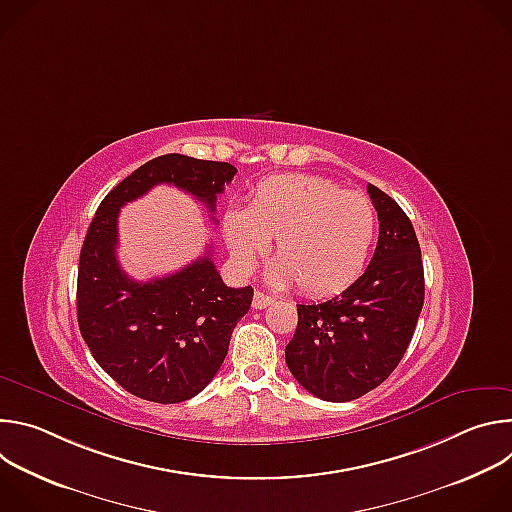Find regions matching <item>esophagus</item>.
Masks as SVG:
<instances>
[{
	"instance_id": "obj_1",
	"label": "esophagus",
	"mask_w": 512,
	"mask_h": 512,
	"mask_svg": "<svg viewBox=\"0 0 512 512\" xmlns=\"http://www.w3.org/2000/svg\"><path fill=\"white\" fill-rule=\"evenodd\" d=\"M275 300L271 298V296H265L263 291H255V296H253V308L255 310H263V308H267V306H271Z\"/></svg>"
}]
</instances>
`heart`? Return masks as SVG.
Listing matches in <instances>:
<instances>
[{"label": "heart", "instance_id": "obj_1", "mask_svg": "<svg viewBox=\"0 0 512 512\" xmlns=\"http://www.w3.org/2000/svg\"><path fill=\"white\" fill-rule=\"evenodd\" d=\"M377 208L360 192L308 174L261 180L247 208H229L223 233L233 261L251 271L275 239V285L296 283L304 294L330 296L367 265L377 239Z\"/></svg>", "mask_w": 512, "mask_h": 512}]
</instances>
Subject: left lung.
<instances>
[{
  "label": "left lung",
  "mask_w": 512,
  "mask_h": 512,
  "mask_svg": "<svg viewBox=\"0 0 512 512\" xmlns=\"http://www.w3.org/2000/svg\"><path fill=\"white\" fill-rule=\"evenodd\" d=\"M367 190L379 214V243L367 271L328 302L298 304V328L285 346L291 375L332 403L362 397L395 371L425 296L409 216L377 186Z\"/></svg>",
  "instance_id": "8db88e82"
}]
</instances>
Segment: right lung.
Masks as SVG:
<instances>
[{
  "label": "right lung",
  "mask_w": 512,
  "mask_h": 512,
  "mask_svg": "<svg viewBox=\"0 0 512 512\" xmlns=\"http://www.w3.org/2000/svg\"><path fill=\"white\" fill-rule=\"evenodd\" d=\"M235 174L227 162L160 156L119 182L93 216L79 261V328L99 367L139 399L180 403L198 395L221 369L253 287H227L210 251L172 275L131 279L115 253L119 208L172 184L212 214Z\"/></svg>",
  "instance_id": "right-lung-1"
}]
</instances>
